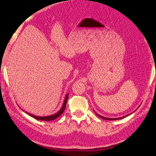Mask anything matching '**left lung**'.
I'll return each mask as SVG.
<instances>
[{
	"label": "left lung",
	"mask_w": 156,
	"mask_h": 156,
	"mask_svg": "<svg viewBox=\"0 0 156 156\" xmlns=\"http://www.w3.org/2000/svg\"><path fill=\"white\" fill-rule=\"evenodd\" d=\"M96 113V112H95ZM96 114L98 115V116H99L100 118H102V119H105V120H120V119H122V118H125V117H126V116L127 115H125V116H123V117H120V118H106V117H103V116H102V115H99V114H98L97 113H96Z\"/></svg>",
	"instance_id": "obj_1"
}]
</instances>
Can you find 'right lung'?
Listing matches in <instances>:
<instances>
[{
	"mask_svg": "<svg viewBox=\"0 0 156 156\" xmlns=\"http://www.w3.org/2000/svg\"><path fill=\"white\" fill-rule=\"evenodd\" d=\"M68 96H69V94H67L66 95V96L65 98V100H64V102H63L62 104V106L61 107V109H60L58 112L57 113H54V114H52V115H47V116H38V115H33V114H31L30 113H27V114L30 115L31 117L35 118L36 120H43V121H51V120H54L55 119H56L57 118H58L60 115H62V113L64 112V110L65 109V107H66V103H67V99H68Z\"/></svg>",
	"mask_w": 156,
	"mask_h": 156,
	"instance_id": "obj_1",
	"label": "right lung"
}]
</instances>
